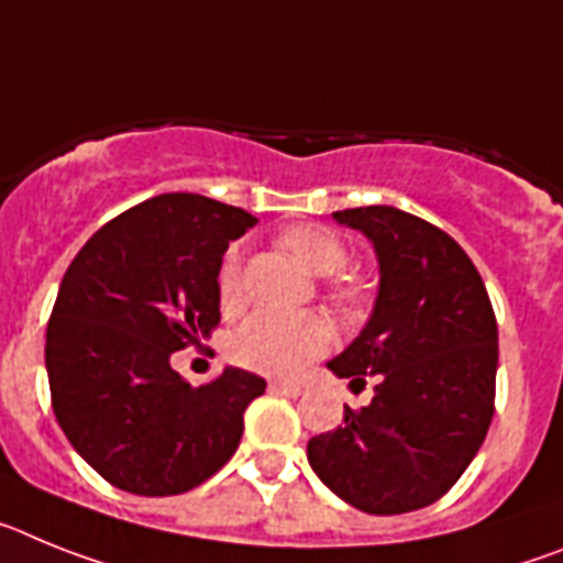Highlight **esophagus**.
Returning a JSON list of instances; mask_svg holds the SVG:
<instances>
[{
	"label": "esophagus",
	"instance_id": "34e87169",
	"mask_svg": "<svg viewBox=\"0 0 563 563\" xmlns=\"http://www.w3.org/2000/svg\"><path fill=\"white\" fill-rule=\"evenodd\" d=\"M268 388L277 390V394H283V397H300L302 390H306V385L295 383V379H272V383H268Z\"/></svg>",
	"mask_w": 563,
	"mask_h": 563
}]
</instances>
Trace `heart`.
Masks as SVG:
<instances>
[{
    "label": "heart",
    "instance_id": "heart-1",
    "mask_svg": "<svg viewBox=\"0 0 563 563\" xmlns=\"http://www.w3.org/2000/svg\"><path fill=\"white\" fill-rule=\"evenodd\" d=\"M283 249L295 254L314 275H334L349 261L345 243L320 227H291L280 234ZM241 252L223 257L221 300L241 297ZM331 345V325L311 311H254L232 334L229 351L241 365L261 374H297Z\"/></svg>",
    "mask_w": 563,
    "mask_h": 563
}]
</instances>
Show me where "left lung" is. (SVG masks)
I'll return each mask as SVG.
<instances>
[{
	"mask_svg": "<svg viewBox=\"0 0 563 563\" xmlns=\"http://www.w3.org/2000/svg\"><path fill=\"white\" fill-rule=\"evenodd\" d=\"M371 241L379 266L374 311L331 374L374 399L345 408L342 428L309 442L331 493L371 516L433 505L456 485L493 419L498 329L473 261L451 234L397 207L331 214Z\"/></svg>",
	"mask_w": 563,
	"mask_h": 563,
	"instance_id": "1",
	"label": "left lung"
}]
</instances>
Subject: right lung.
<instances>
[{
  "mask_svg": "<svg viewBox=\"0 0 563 563\" xmlns=\"http://www.w3.org/2000/svg\"><path fill=\"white\" fill-rule=\"evenodd\" d=\"M254 223L203 195H158L104 223L67 266L45 342L53 413L119 490L187 493L238 451L266 379L227 365L192 388L169 356L221 322L223 254Z\"/></svg>",
  "mask_w": 563,
  "mask_h": 563,
  "instance_id": "obj_1",
  "label": "right lung"
}]
</instances>
